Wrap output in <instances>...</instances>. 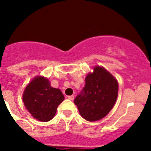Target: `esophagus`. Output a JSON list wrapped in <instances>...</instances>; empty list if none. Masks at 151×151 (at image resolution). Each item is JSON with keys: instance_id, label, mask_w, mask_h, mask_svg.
I'll use <instances>...</instances> for the list:
<instances>
[{"instance_id": "obj_1", "label": "esophagus", "mask_w": 151, "mask_h": 151, "mask_svg": "<svg viewBox=\"0 0 151 151\" xmlns=\"http://www.w3.org/2000/svg\"><path fill=\"white\" fill-rule=\"evenodd\" d=\"M67 98L70 101H73L74 100V96L73 95H70V96H67Z\"/></svg>"}]
</instances>
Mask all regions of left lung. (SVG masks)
<instances>
[{
  "label": "left lung",
  "instance_id": "8db88e82",
  "mask_svg": "<svg viewBox=\"0 0 151 151\" xmlns=\"http://www.w3.org/2000/svg\"><path fill=\"white\" fill-rule=\"evenodd\" d=\"M118 82L104 68L96 66L85 78V87L74 103L85 119H101L112 110L118 95Z\"/></svg>",
  "mask_w": 151,
  "mask_h": 151
}]
</instances>
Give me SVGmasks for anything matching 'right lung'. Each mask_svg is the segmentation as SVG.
<instances>
[{"label": "right lung", "instance_id": "add662e5", "mask_svg": "<svg viewBox=\"0 0 151 151\" xmlns=\"http://www.w3.org/2000/svg\"><path fill=\"white\" fill-rule=\"evenodd\" d=\"M22 100L34 118L47 122L54 116L64 96L60 89L52 88L47 78L36 77L24 91Z\"/></svg>", "mask_w": 151, "mask_h": 151}]
</instances>
